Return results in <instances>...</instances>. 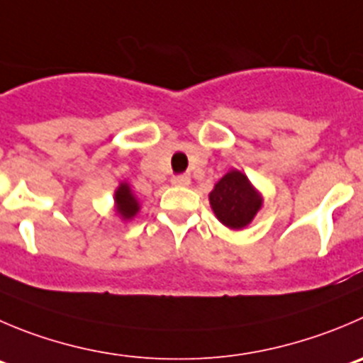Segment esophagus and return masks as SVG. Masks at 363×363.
Segmentation results:
<instances>
[{
    "instance_id": "1",
    "label": "esophagus",
    "mask_w": 363,
    "mask_h": 363,
    "mask_svg": "<svg viewBox=\"0 0 363 363\" xmlns=\"http://www.w3.org/2000/svg\"><path fill=\"white\" fill-rule=\"evenodd\" d=\"M171 184L172 185H178V187H187V185H191V176H187V174L172 176Z\"/></svg>"
}]
</instances>
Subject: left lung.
<instances>
[{
    "label": "left lung",
    "instance_id": "1",
    "mask_svg": "<svg viewBox=\"0 0 363 363\" xmlns=\"http://www.w3.org/2000/svg\"><path fill=\"white\" fill-rule=\"evenodd\" d=\"M208 201L219 223L230 230H242L262 208L264 196L242 171L231 169L213 185Z\"/></svg>",
    "mask_w": 363,
    "mask_h": 363
}]
</instances>
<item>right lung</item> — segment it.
Returning <instances> with one entry per match:
<instances>
[{
  "instance_id": "1",
  "label": "right lung",
  "mask_w": 363,
  "mask_h": 363,
  "mask_svg": "<svg viewBox=\"0 0 363 363\" xmlns=\"http://www.w3.org/2000/svg\"><path fill=\"white\" fill-rule=\"evenodd\" d=\"M113 210L123 220H132L139 213L140 203L128 182H121L113 192Z\"/></svg>"
}]
</instances>
